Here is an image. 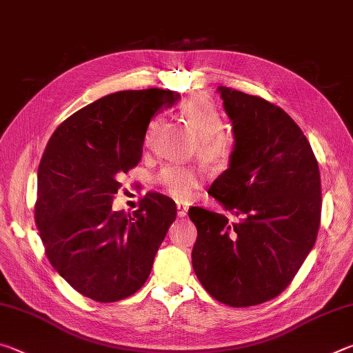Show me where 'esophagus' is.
Listing matches in <instances>:
<instances>
[{
	"instance_id": "obj_1",
	"label": "esophagus",
	"mask_w": 353,
	"mask_h": 353,
	"mask_svg": "<svg viewBox=\"0 0 353 353\" xmlns=\"http://www.w3.org/2000/svg\"><path fill=\"white\" fill-rule=\"evenodd\" d=\"M176 207H177V214H179V218H183V216H187V212H188V204H185V202H177Z\"/></svg>"
}]
</instances>
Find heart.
Returning a JSON list of instances; mask_svg holds the SVG:
<instances>
[{"label": "heart", "mask_w": 353, "mask_h": 353, "mask_svg": "<svg viewBox=\"0 0 353 353\" xmlns=\"http://www.w3.org/2000/svg\"><path fill=\"white\" fill-rule=\"evenodd\" d=\"M182 113L199 141V152L208 162H223L230 154V139L219 130L223 129V117L210 101L193 97L182 104ZM159 183L172 198L187 201L202 182V171L193 166L168 165L160 171Z\"/></svg>", "instance_id": "obj_1"}]
</instances>
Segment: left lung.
<instances>
[{"mask_svg": "<svg viewBox=\"0 0 353 353\" xmlns=\"http://www.w3.org/2000/svg\"><path fill=\"white\" fill-rule=\"evenodd\" d=\"M232 121L229 166L210 193L227 213L191 207V263L210 296L250 307L279 296L313 249L321 176L312 146L288 113L263 98L218 87Z\"/></svg>", "mask_w": 353, "mask_h": 353, "instance_id": "left-lung-1", "label": "left lung"}]
</instances>
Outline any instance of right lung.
<instances>
[{"mask_svg":"<svg viewBox=\"0 0 353 353\" xmlns=\"http://www.w3.org/2000/svg\"><path fill=\"white\" fill-rule=\"evenodd\" d=\"M181 94L162 88L110 93L82 107L48 141L37 172L35 223L48 260L81 292L117 302L139 291L176 204L149 193L132 214L112 210L119 176L139 165L149 121Z\"/></svg>","mask_w":353,"mask_h":353,"instance_id":"add662e5","label":"right lung"}]
</instances>
